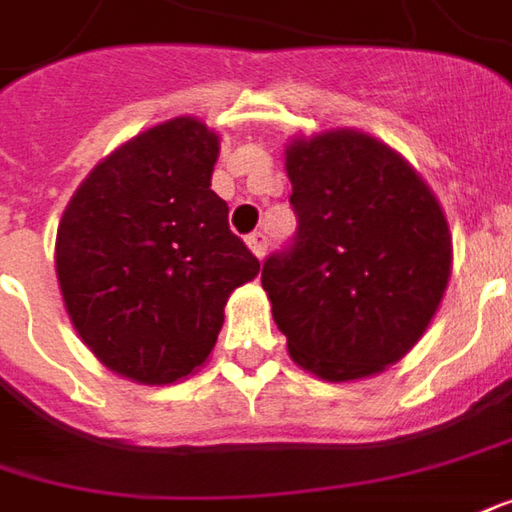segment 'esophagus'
I'll use <instances>...</instances> for the list:
<instances>
[{
  "label": "esophagus",
  "mask_w": 512,
  "mask_h": 512,
  "mask_svg": "<svg viewBox=\"0 0 512 512\" xmlns=\"http://www.w3.org/2000/svg\"><path fill=\"white\" fill-rule=\"evenodd\" d=\"M246 246L252 249V255H255L257 260H263V257H266V235H263V232H255V235H249Z\"/></svg>",
  "instance_id": "obj_1"
}]
</instances>
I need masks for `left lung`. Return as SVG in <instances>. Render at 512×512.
Listing matches in <instances>:
<instances>
[{
  "mask_svg": "<svg viewBox=\"0 0 512 512\" xmlns=\"http://www.w3.org/2000/svg\"><path fill=\"white\" fill-rule=\"evenodd\" d=\"M285 173L300 229L260 283L288 356L333 384L384 373L443 302L446 212L395 148L358 128L288 139Z\"/></svg>",
  "mask_w": 512,
  "mask_h": 512,
  "instance_id": "left-lung-1",
  "label": "left lung"
}]
</instances>
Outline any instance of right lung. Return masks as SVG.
I'll list each match as a JSON object with an SVG mask.
<instances>
[{
  "instance_id": "add662e5",
  "label": "right lung",
  "mask_w": 512,
  "mask_h": 512,
  "mask_svg": "<svg viewBox=\"0 0 512 512\" xmlns=\"http://www.w3.org/2000/svg\"><path fill=\"white\" fill-rule=\"evenodd\" d=\"M221 137L173 117L114 148L69 198L55 274L72 328L128 381L162 387L210 358L229 294L260 263L210 190Z\"/></svg>"
}]
</instances>
